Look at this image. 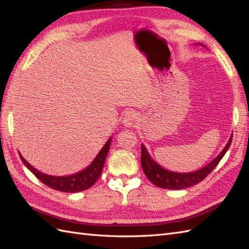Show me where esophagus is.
<instances>
[{"label": "esophagus", "mask_w": 249, "mask_h": 249, "mask_svg": "<svg viewBox=\"0 0 249 249\" xmlns=\"http://www.w3.org/2000/svg\"><path fill=\"white\" fill-rule=\"evenodd\" d=\"M137 119V113L135 110H129L124 113V124L125 126L131 127Z\"/></svg>", "instance_id": "1"}]
</instances>
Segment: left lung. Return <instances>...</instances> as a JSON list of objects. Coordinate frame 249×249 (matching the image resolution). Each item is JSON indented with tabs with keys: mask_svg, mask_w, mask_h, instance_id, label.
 Returning a JSON list of instances; mask_svg holds the SVG:
<instances>
[{
	"mask_svg": "<svg viewBox=\"0 0 249 249\" xmlns=\"http://www.w3.org/2000/svg\"><path fill=\"white\" fill-rule=\"evenodd\" d=\"M231 138L232 136H231L229 143L225 145L219 156L215 158L206 167L200 168L197 171L178 173L164 169L149 157V154L147 153L145 146L143 144H141V166L146 178L157 187L172 190L185 189V188L200 183L201 180L205 179L212 172V170L217 166L218 163L220 162L225 153H227V150L229 149L231 143Z\"/></svg>",
	"mask_w": 249,
	"mask_h": 249,
	"instance_id": "1",
	"label": "left lung"
}]
</instances>
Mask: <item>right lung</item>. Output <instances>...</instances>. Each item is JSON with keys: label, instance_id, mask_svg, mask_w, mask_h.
I'll use <instances>...</instances> for the list:
<instances>
[{"label": "right lung", "instance_id": "add662e5", "mask_svg": "<svg viewBox=\"0 0 249 249\" xmlns=\"http://www.w3.org/2000/svg\"><path fill=\"white\" fill-rule=\"evenodd\" d=\"M110 143H111V138L107 141V143L104 145L99 155L96 156L95 159L87 168L82 170L81 172L76 173V175L67 176V177H52V176L44 175V173L32 167V165H30L24 158H22V156L19 153L18 154L20 157V160L26 165V167L31 170L33 175H35V177L44 185H47L48 187L52 188V189L54 190L74 193V192H80V191L88 189V188L93 186L97 180V178L101 177L103 168H104L105 160H106V157L108 155L109 148H110Z\"/></svg>", "mask_w": 249, "mask_h": 249}]
</instances>
